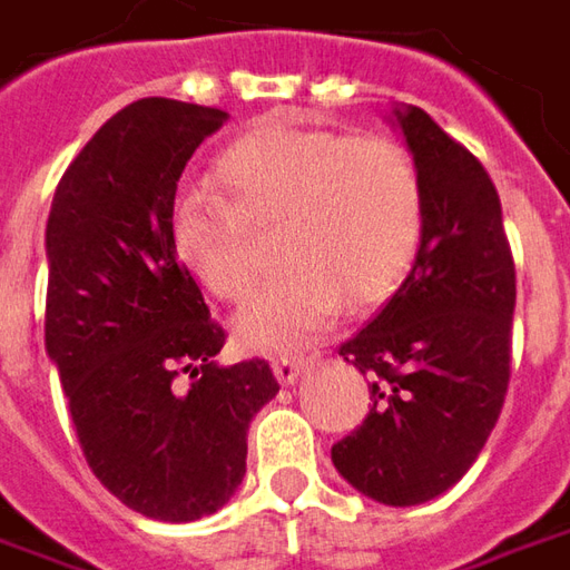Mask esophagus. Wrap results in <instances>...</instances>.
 I'll return each instance as SVG.
<instances>
[{"label": "esophagus", "instance_id": "obj_1", "mask_svg": "<svg viewBox=\"0 0 570 570\" xmlns=\"http://www.w3.org/2000/svg\"><path fill=\"white\" fill-rule=\"evenodd\" d=\"M308 367V361L305 357H277L272 364L274 376H277V382L281 385H293V382L302 376V370Z\"/></svg>", "mask_w": 570, "mask_h": 570}]
</instances>
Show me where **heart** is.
Instances as JSON below:
<instances>
[{
  "label": "heart",
  "instance_id": "1",
  "mask_svg": "<svg viewBox=\"0 0 570 570\" xmlns=\"http://www.w3.org/2000/svg\"><path fill=\"white\" fill-rule=\"evenodd\" d=\"M213 190L175 197L169 244L181 268L237 302L256 281L249 228L277 225L286 268L230 321L249 354L312 345L348 305L389 296L423 230V181L410 150L389 135H340L265 119L216 160Z\"/></svg>",
  "mask_w": 570,
  "mask_h": 570
}]
</instances>
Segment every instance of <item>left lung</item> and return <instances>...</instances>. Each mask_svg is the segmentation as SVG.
Returning <instances> with one entry per match:
<instances>
[{"mask_svg":"<svg viewBox=\"0 0 570 570\" xmlns=\"http://www.w3.org/2000/svg\"><path fill=\"white\" fill-rule=\"evenodd\" d=\"M423 181L410 274L340 354L370 376L364 425L333 444L342 479L385 507H420L479 460L509 385L515 265L491 175L425 110L395 105Z\"/></svg>","mask_w":570,"mask_h":570,"instance_id":"obj_1","label":"left lung"}]
</instances>
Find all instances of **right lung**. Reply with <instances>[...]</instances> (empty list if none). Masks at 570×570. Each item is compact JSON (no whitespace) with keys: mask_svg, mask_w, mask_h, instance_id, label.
Returning a JSON list of instances; mask_svg holds the SVG:
<instances>
[{"mask_svg":"<svg viewBox=\"0 0 570 570\" xmlns=\"http://www.w3.org/2000/svg\"><path fill=\"white\" fill-rule=\"evenodd\" d=\"M225 119L173 98L122 107L63 173L46 225V352L86 463L126 507L173 524L234 497L249 423L281 392L258 357L218 364L225 330L169 244L178 178Z\"/></svg>","mask_w":570,"mask_h":570,"instance_id":"obj_1","label":"right lung"}]
</instances>
